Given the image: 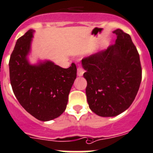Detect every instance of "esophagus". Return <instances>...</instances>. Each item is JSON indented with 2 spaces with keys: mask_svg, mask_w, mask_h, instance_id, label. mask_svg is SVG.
Wrapping results in <instances>:
<instances>
[{
  "mask_svg": "<svg viewBox=\"0 0 153 153\" xmlns=\"http://www.w3.org/2000/svg\"><path fill=\"white\" fill-rule=\"evenodd\" d=\"M84 72H85V71H84L83 68H82V67L80 66V65H78V67H77V75L79 76H81L83 75Z\"/></svg>",
  "mask_w": 153,
  "mask_h": 153,
  "instance_id": "esophagus-1",
  "label": "esophagus"
}]
</instances>
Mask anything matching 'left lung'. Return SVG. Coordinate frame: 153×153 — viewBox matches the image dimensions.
I'll list each match as a JSON object with an SVG mask.
<instances>
[{
    "instance_id": "left-lung-1",
    "label": "left lung",
    "mask_w": 153,
    "mask_h": 153,
    "mask_svg": "<svg viewBox=\"0 0 153 153\" xmlns=\"http://www.w3.org/2000/svg\"><path fill=\"white\" fill-rule=\"evenodd\" d=\"M113 33L116 34L114 44L82 59L88 106L103 117L116 116L127 110L142 79L139 53L130 35L121 29Z\"/></svg>"
}]
</instances>
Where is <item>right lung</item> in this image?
<instances>
[{
	"instance_id": "obj_1",
	"label": "right lung",
	"mask_w": 153,
	"mask_h": 153,
	"mask_svg": "<svg viewBox=\"0 0 153 153\" xmlns=\"http://www.w3.org/2000/svg\"><path fill=\"white\" fill-rule=\"evenodd\" d=\"M29 30L17 40L10 62L13 91L23 108L40 121H49L64 113L68 94L76 77L74 63L62 68L52 62L31 65L27 60L33 37Z\"/></svg>"
}]
</instances>
